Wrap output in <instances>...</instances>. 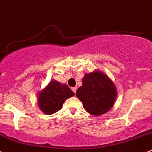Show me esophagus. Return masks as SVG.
Listing matches in <instances>:
<instances>
[{"label":"esophagus","mask_w":152,"mask_h":152,"mask_svg":"<svg viewBox=\"0 0 152 152\" xmlns=\"http://www.w3.org/2000/svg\"><path fill=\"white\" fill-rule=\"evenodd\" d=\"M72 91H73V92L74 93H76V90H77V89H76V87H72Z\"/></svg>","instance_id":"esophagus-1"}]
</instances>
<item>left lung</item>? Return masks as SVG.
<instances>
[{"instance_id":"left-lung-1","label":"left lung","mask_w":152,"mask_h":152,"mask_svg":"<svg viewBox=\"0 0 152 152\" xmlns=\"http://www.w3.org/2000/svg\"><path fill=\"white\" fill-rule=\"evenodd\" d=\"M83 107L93 115H100L109 111L115 101L117 91L114 84L100 71L85 74L82 86L76 93Z\"/></svg>"}]
</instances>
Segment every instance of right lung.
<instances>
[{"mask_svg":"<svg viewBox=\"0 0 152 152\" xmlns=\"http://www.w3.org/2000/svg\"><path fill=\"white\" fill-rule=\"evenodd\" d=\"M73 95L68 85L52 81L39 94L38 104L44 113L52 115L60 110L65 100Z\"/></svg>","mask_w":152,"mask_h":152,"instance_id":"add662e5","label":"right lung"}]
</instances>
